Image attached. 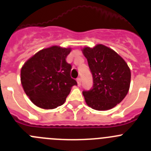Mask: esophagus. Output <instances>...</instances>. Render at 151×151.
<instances>
[{"instance_id":"1","label":"esophagus","mask_w":151,"mask_h":151,"mask_svg":"<svg viewBox=\"0 0 151 151\" xmlns=\"http://www.w3.org/2000/svg\"><path fill=\"white\" fill-rule=\"evenodd\" d=\"M76 81H77V83H78V86H80V85H81V82H82L81 78H77Z\"/></svg>"}]
</instances>
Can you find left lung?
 <instances>
[{
	"mask_svg": "<svg viewBox=\"0 0 151 151\" xmlns=\"http://www.w3.org/2000/svg\"><path fill=\"white\" fill-rule=\"evenodd\" d=\"M93 77V86L82 91L92 109L106 110L116 106L126 96L131 82L127 63L112 49L103 45L82 50Z\"/></svg>",
	"mask_w": 151,
	"mask_h": 151,
	"instance_id": "obj_1",
	"label": "left lung"
}]
</instances>
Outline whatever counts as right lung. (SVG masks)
<instances>
[{
  "mask_svg": "<svg viewBox=\"0 0 151 151\" xmlns=\"http://www.w3.org/2000/svg\"><path fill=\"white\" fill-rule=\"evenodd\" d=\"M70 48L53 46L43 49L28 60L21 69V83L31 101L43 109L63 104L71 88L72 65L66 59Z\"/></svg>",
  "mask_w": 151,
  "mask_h": 151,
  "instance_id": "1",
  "label": "right lung"
}]
</instances>
